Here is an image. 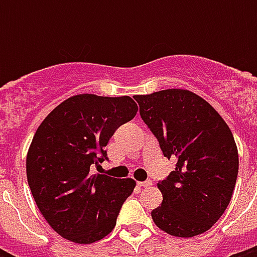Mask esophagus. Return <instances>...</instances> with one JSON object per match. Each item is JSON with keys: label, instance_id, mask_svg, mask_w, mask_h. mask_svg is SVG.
<instances>
[{"label": "esophagus", "instance_id": "esophagus-1", "mask_svg": "<svg viewBox=\"0 0 257 257\" xmlns=\"http://www.w3.org/2000/svg\"><path fill=\"white\" fill-rule=\"evenodd\" d=\"M137 185H139V187H151V185H152V181H151V180H147V181H139Z\"/></svg>", "mask_w": 257, "mask_h": 257}]
</instances>
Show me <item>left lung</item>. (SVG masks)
<instances>
[{
	"instance_id": "8db88e82",
	"label": "left lung",
	"mask_w": 257,
	"mask_h": 257,
	"mask_svg": "<svg viewBox=\"0 0 257 257\" xmlns=\"http://www.w3.org/2000/svg\"><path fill=\"white\" fill-rule=\"evenodd\" d=\"M140 114L175 171L157 184L163 203L153 223L176 237L207 232L231 201L239 153L231 129L209 102L187 89H164L133 96Z\"/></svg>"
}]
</instances>
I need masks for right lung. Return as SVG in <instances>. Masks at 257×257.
Masks as SVG:
<instances>
[{"mask_svg":"<svg viewBox=\"0 0 257 257\" xmlns=\"http://www.w3.org/2000/svg\"><path fill=\"white\" fill-rule=\"evenodd\" d=\"M137 110L129 96L82 93L57 105L34 133L26 155L28 183L44 219L64 239L90 244L113 231L136 181L92 175L90 165L106 159L109 139Z\"/></svg>","mask_w":257,"mask_h":257,"instance_id":"add662e5","label":"right lung"}]
</instances>
